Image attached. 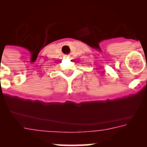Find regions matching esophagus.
Instances as JSON below:
<instances>
[{
    "mask_svg": "<svg viewBox=\"0 0 147 147\" xmlns=\"http://www.w3.org/2000/svg\"><path fill=\"white\" fill-rule=\"evenodd\" d=\"M69 57H70L69 55H66V57H68V58H69Z\"/></svg>",
    "mask_w": 147,
    "mask_h": 147,
    "instance_id": "obj_1",
    "label": "esophagus"
}]
</instances>
